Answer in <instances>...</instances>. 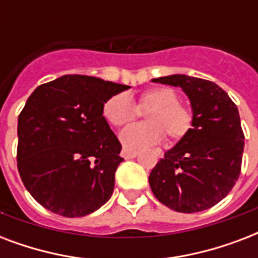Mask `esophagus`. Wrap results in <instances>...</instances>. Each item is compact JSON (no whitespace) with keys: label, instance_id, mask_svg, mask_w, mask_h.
I'll return each mask as SVG.
<instances>
[{"label":"esophagus","instance_id":"esophagus-1","mask_svg":"<svg viewBox=\"0 0 258 258\" xmlns=\"http://www.w3.org/2000/svg\"><path fill=\"white\" fill-rule=\"evenodd\" d=\"M121 155H123L124 159H133V158L138 157V153L137 151H130V150H123V151H121Z\"/></svg>","mask_w":258,"mask_h":258}]
</instances>
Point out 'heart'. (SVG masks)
I'll return each instance as SVG.
<instances>
[{
  "mask_svg": "<svg viewBox=\"0 0 258 258\" xmlns=\"http://www.w3.org/2000/svg\"><path fill=\"white\" fill-rule=\"evenodd\" d=\"M138 109L145 112L147 123L127 127L120 133V143L127 150H143L165 138L174 145L187 137L192 128V111L179 101V95L169 87H155L141 93ZM103 116L113 127H123L137 117V108L125 93L108 97L101 108Z\"/></svg>",
  "mask_w": 258,
  "mask_h": 258,
  "instance_id": "1",
  "label": "heart"
}]
</instances>
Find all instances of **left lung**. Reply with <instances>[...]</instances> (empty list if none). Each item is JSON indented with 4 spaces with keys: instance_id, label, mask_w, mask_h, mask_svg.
Here are the masks:
<instances>
[{
    "instance_id": "1",
    "label": "left lung",
    "mask_w": 258,
    "mask_h": 258,
    "mask_svg": "<svg viewBox=\"0 0 258 258\" xmlns=\"http://www.w3.org/2000/svg\"><path fill=\"white\" fill-rule=\"evenodd\" d=\"M154 83L180 87L190 99L192 128L150 172L154 196L179 213L210 209L232 191L241 172L244 133L237 105L205 79L171 75Z\"/></svg>"
}]
</instances>
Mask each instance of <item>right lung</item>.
I'll return each mask as SVG.
<instances>
[{
	"label": "right lung",
	"instance_id": "add662e5",
	"mask_svg": "<svg viewBox=\"0 0 258 258\" xmlns=\"http://www.w3.org/2000/svg\"><path fill=\"white\" fill-rule=\"evenodd\" d=\"M128 86L66 75L34 89L18 115L17 167L38 204L84 217L111 198L123 158L101 108Z\"/></svg>",
	"mask_w": 258,
	"mask_h": 258
}]
</instances>
